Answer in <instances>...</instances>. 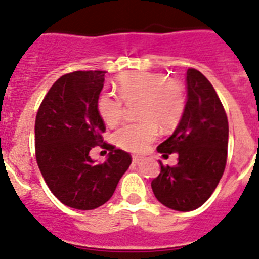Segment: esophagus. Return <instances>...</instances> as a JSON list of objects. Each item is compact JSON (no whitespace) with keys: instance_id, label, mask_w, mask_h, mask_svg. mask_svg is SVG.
<instances>
[{"instance_id":"34e87169","label":"esophagus","mask_w":259,"mask_h":259,"mask_svg":"<svg viewBox=\"0 0 259 259\" xmlns=\"http://www.w3.org/2000/svg\"><path fill=\"white\" fill-rule=\"evenodd\" d=\"M141 161H143V157H139V155H134V157H132V162H134L135 164H139Z\"/></svg>"}]
</instances>
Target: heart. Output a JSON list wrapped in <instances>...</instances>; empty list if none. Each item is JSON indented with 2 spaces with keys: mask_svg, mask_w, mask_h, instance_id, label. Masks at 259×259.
I'll return each mask as SVG.
<instances>
[{
  "mask_svg": "<svg viewBox=\"0 0 259 259\" xmlns=\"http://www.w3.org/2000/svg\"><path fill=\"white\" fill-rule=\"evenodd\" d=\"M115 87L124 101H139L141 120L127 123L115 134V143L130 152H143L162 130H171L180 122L187 104L185 89L178 80H168L161 72H127L116 77ZM121 98V99H122ZM114 93L104 92L97 100V110L107 125L122 119L123 100Z\"/></svg>",
  "mask_w": 259,
  "mask_h": 259,
  "instance_id": "b5f03b06",
  "label": "heart"
}]
</instances>
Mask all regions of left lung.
Masks as SVG:
<instances>
[{
  "label": "left lung",
  "instance_id": "1",
  "mask_svg": "<svg viewBox=\"0 0 259 259\" xmlns=\"http://www.w3.org/2000/svg\"><path fill=\"white\" fill-rule=\"evenodd\" d=\"M228 120L209 80L194 68L187 71V104L174 134L159 144V153H178L176 166L161 164L152 189L162 205L192 211L209 200L226 168Z\"/></svg>",
  "mask_w": 259,
  "mask_h": 259
}]
</instances>
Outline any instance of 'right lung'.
Returning a JSON list of instances; mask_svg holds the SVG:
<instances>
[{
	"mask_svg": "<svg viewBox=\"0 0 259 259\" xmlns=\"http://www.w3.org/2000/svg\"><path fill=\"white\" fill-rule=\"evenodd\" d=\"M106 71H75L53 84L35 123L36 161L52 193L63 205L93 210L106 203L132 158L111 146L104 163L89 152L102 143L97 100Z\"/></svg>",
	"mask_w": 259,
	"mask_h": 259,
	"instance_id": "right-lung-1",
	"label": "right lung"
}]
</instances>
